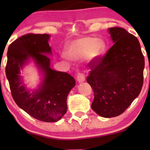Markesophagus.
<instances>
[{
	"instance_id": "esophagus-1",
	"label": "esophagus",
	"mask_w": 150,
	"mask_h": 150,
	"mask_svg": "<svg viewBox=\"0 0 150 150\" xmlns=\"http://www.w3.org/2000/svg\"><path fill=\"white\" fill-rule=\"evenodd\" d=\"M77 80L79 83H82L85 81L86 78H85V75L82 72H78V75H77Z\"/></svg>"
}]
</instances>
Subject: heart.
Returning a JSON list of instances; mask_svg holds the SVG:
<instances>
[{
    "instance_id": "obj_1",
    "label": "heart",
    "mask_w": 150,
    "mask_h": 150,
    "mask_svg": "<svg viewBox=\"0 0 150 150\" xmlns=\"http://www.w3.org/2000/svg\"><path fill=\"white\" fill-rule=\"evenodd\" d=\"M104 47L102 40L92 37L81 38L72 41L68 46L66 54L72 59H80L86 56L90 59H95L103 54Z\"/></svg>"
}]
</instances>
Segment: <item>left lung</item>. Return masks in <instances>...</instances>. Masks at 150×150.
<instances>
[{"label":"left lung","mask_w":150,"mask_h":150,"mask_svg":"<svg viewBox=\"0 0 150 150\" xmlns=\"http://www.w3.org/2000/svg\"><path fill=\"white\" fill-rule=\"evenodd\" d=\"M114 45L103 57L89 62L87 77L94 93L91 108L99 115H121L143 86L144 58L137 37L121 28H109Z\"/></svg>","instance_id":"left-lung-1"}]
</instances>
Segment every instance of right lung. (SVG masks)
<instances>
[{
  "label": "right lung",
  "mask_w": 150,
  "mask_h": 150,
  "mask_svg": "<svg viewBox=\"0 0 150 150\" xmlns=\"http://www.w3.org/2000/svg\"><path fill=\"white\" fill-rule=\"evenodd\" d=\"M48 34L29 33L15 40L8 46L6 75L16 104L34 118L43 122H57L67 110V97L75 86L72 76L50 67L51 54ZM30 58L43 72L42 86L30 93L22 84L20 69Z\"/></svg>",
  "instance_id": "add662e5"
}]
</instances>
